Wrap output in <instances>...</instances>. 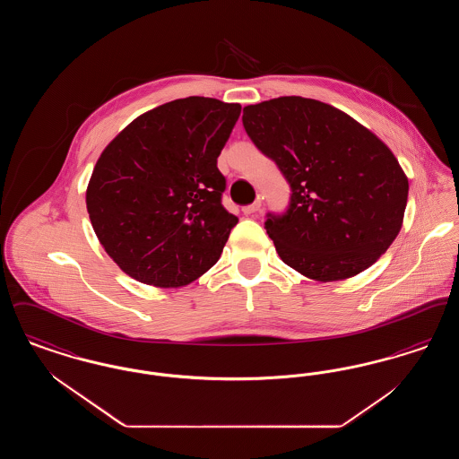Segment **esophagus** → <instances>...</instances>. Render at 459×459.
Segmentation results:
<instances>
[{
	"label": "esophagus",
	"mask_w": 459,
	"mask_h": 459,
	"mask_svg": "<svg viewBox=\"0 0 459 459\" xmlns=\"http://www.w3.org/2000/svg\"><path fill=\"white\" fill-rule=\"evenodd\" d=\"M260 208H262V201H255L253 204L244 206V208H242V213H244V215H253V213H256Z\"/></svg>",
	"instance_id": "esophagus-1"
}]
</instances>
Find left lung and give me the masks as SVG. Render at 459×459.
Instances as JSON below:
<instances>
[{
  "mask_svg": "<svg viewBox=\"0 0 459 459\" xmlns=\"http://www.w3.org/2000/svg\"><path fill=\"white\" fill-rule=\"evenodd\" d=\"M242 126L290 187L284 212L264 220L285 264L320 282L344 281L389 249L403 225L408 178L375 134L301 96L249 105Z\"/></svg>",
  "mask_w": 459,
  "mask_h": 459,
  "instance_id": "obj_1",
  "label": "left lung"
}]
</instances>
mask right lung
<instances>
[{"instance_id":"add662e5","label":"right lung","mask_w":459,"mask_h":459,"mask_svg":"<svg viewBox=\"0 0 459 459\" xmlns=\"http://www.w3.org/2000/svg\"><path fill=\"white\" fill-rule=\"evenodd\" d=\"M239 115L238 103L175 100L137 117L100 156L89 219L132 279L178 287L219 262L239 219L221 204L227 184L217 158Z\"/></svg>"}]
</instances>
